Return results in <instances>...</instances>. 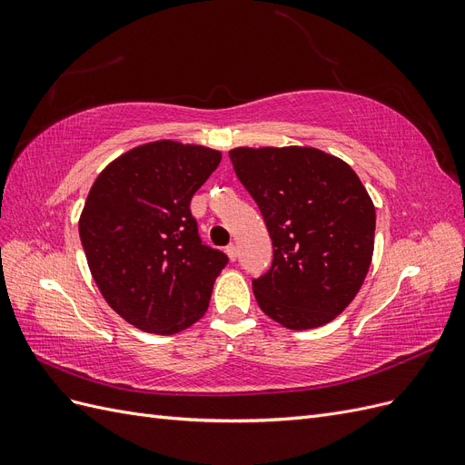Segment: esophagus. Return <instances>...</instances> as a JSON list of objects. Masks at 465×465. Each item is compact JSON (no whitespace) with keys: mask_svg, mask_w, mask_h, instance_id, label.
<instances>
[{"mask_svg":"<svg viewBox=\"0 0 465 465\" xmlns=\"http://www.w3.org/2000/svg\"><path fill=\"white\" fill-rule=\"evenodd\" d=\"M224 252H227V256H229V260H231V262H234V260L238 258V248H236L234 244H229V246H227V250H224Z\"/></svg>","mask_w":465,"mask_h":465,"instance_id":"34e87169","label":"esophagus"}]
</instances>
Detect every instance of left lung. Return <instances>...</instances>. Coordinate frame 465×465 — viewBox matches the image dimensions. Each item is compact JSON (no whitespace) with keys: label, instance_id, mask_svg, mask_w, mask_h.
<instances>
[{"label":"left lung","instance_id":"1","mask_svg":"<svg viewBox=\"0 0 465 465\" xmlns=\"http://www.w3.org/2000/svg\"><path fill=\"white\" fill-rule=\"evenodd\" d=\"M229 157L273 242L270 272L252 281L263 314L297 331L331 322L372 262L367 188L345 161L314 147H236Z\"/></svg>","mask_w":465,"mask_h":465}]
</instances>
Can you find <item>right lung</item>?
I'll return each mask as SVG.
<instances>
[{"mask_svg": "<svg viewBox=\"0 0 465 465\" xmlns=\"http://www.w3.org/2000/svg\"><path fill=\"white\" fill-rule=\"evenodd\" d=\"M221 151L171 139L130 149L96 176L79 217L94 283L137 330L174 335L198 322L229 258L202 244L190 202Z\"/></svg>", "mask_w": 465, "mask_h": 465, "instance_id": "right-lung-1", "label": "right lung"}]
</instances>
